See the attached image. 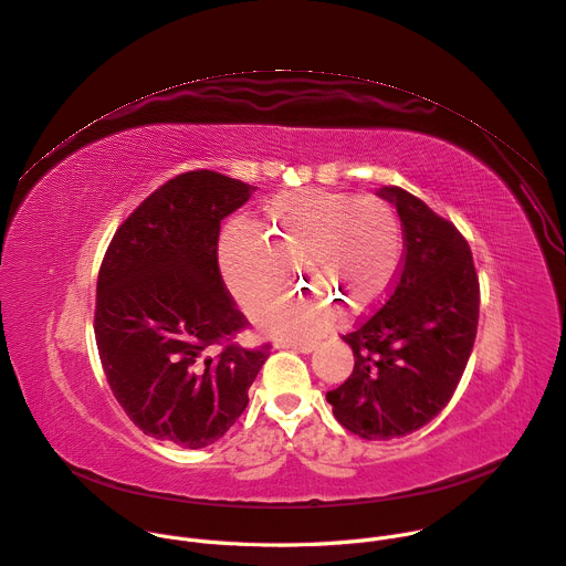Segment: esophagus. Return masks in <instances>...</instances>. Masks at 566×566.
<instances>
[{
    "label": "esophagus",
    "instance_id": "esophagus-1",
    "mask_svg": "<svg viewBox=\"0 0 566 566\" xmlns=\"http://www.w3.org/2000/svg\"><path fill=\"white\" fill-rule=\"evenodd\" d=\"M282 347L295 349V352H300V354H310V352L316 349V343H312V340H304V343H282Z\"/></svg>",
    "mask_w": 566,
    "mask_h": 566
}]
</instances>
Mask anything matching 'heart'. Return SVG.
I'll use <instances>...</instances> for the list:
<instances>
[{"mask_svg":"<svg viewBox=\"0 0 566 566\" xmlns=\"http://www.w3.org/2000/svg\"><path fill=\"white\" fill-rule=\"evenodd\" d=\"M401 254V223L386 200L327 189L280 193L266 202L264 230L234 219L219 239L223 282L243 310L284 289L286 264L321 293L289 295L260 314L264 332L293 340L325 332L338 306L373 310L390 291Z\"/></svg>","mask_w":566,"mask_h":566,"instance_id":"heart-1","label":"heart"}]
</instances>
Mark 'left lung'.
I'll list each match as a JSON object with an SVG mask.
<instances>
[{"label":"left lung","mask_w":566,"mask_h":566,"mask_svg":"<svg viewBox=\"0 0 566 566\" xmlns=\"http://www.w3.org/2000/svg\"><path fill=\"white\" fill-rule=\"evenodd\" d=\"M403 226V264L377 314L343 340L354 370L327 392L336 420L366 440L413 433L449 403L476 338L479 277L453 223L401 187H381Z\"/></svg>","instance_id":"8db88e82"}]
</instances>
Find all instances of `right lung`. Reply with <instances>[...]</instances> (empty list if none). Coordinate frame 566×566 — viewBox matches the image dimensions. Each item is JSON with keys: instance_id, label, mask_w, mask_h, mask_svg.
Instances as JSON below:
<instances>
[{"instance_id": "add662e5", "label": "right lung", "mask_w": 566, "mask_h": 566, "mask_svg": "<svg viewBox=\"0 0 566 566\" xmlns=\"http://www.w3.org/2000/svg\"><path fill=\"white\" fill-rule=\"evenodd\" d=\"M254 189L208 169L180 174L139 205L106 250L96 347L113 395L150 438L185 449L223 438L269 358L266 347L230 343L245 318L217 256L221 221Z\"/></svg>"}]
</instances>
